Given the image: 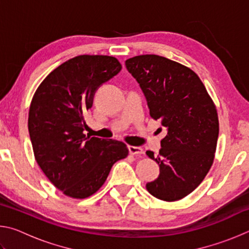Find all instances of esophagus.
Segmentation results:
<instances>
[{
  "label": "esophagus",
  "instance_id": "esophagus-1",
  "mask_svg": "<svg viewBox=\"0 0 249 249\" xmlns=\"http://www.w3.org/2000/svg\"><path fill=\"white\" fill-rule=\"evenodd\" d=\"M128 150L132 155H142L144 154V150H142L141 147H136V146H128Z\"/></svg>",
  "mask_w": 249,
  "mask_h": 249
}]
</instances>
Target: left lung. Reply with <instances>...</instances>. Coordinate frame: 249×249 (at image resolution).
<instances>
[{"label": "left lung", "mask_w": 249, "mask_h": 249, "mask_svg": "<svg viewBox=\"0 0 249 249\" xmlns=\"http://www.w3.org/2000/svg\"><path fill=\"white\" fill-rule=\"evenodd\" d=\"M140 83L149 114L168 129L155 158L160 175L146 184L151 196L174 202L196 190L213 165L218 137V116L213 100L195 71L179 62L141 54L125 61Z\"/></svg>", "instance_id": "left-lung-1"}]
</instances>
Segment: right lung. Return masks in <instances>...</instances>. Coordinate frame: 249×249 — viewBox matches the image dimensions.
<instances>
[{
	"label": "right lung",
	"instance_id": "obj_1",
	"mask_svg": "<svg viewBox=\"0 0 249 249\" xmlns=\"http://www.w3.org/2000/svg\"><path fill=\"white\" fill-rule=\"evenodd\" d=\"M121 70L115 57L81 54L53 70L32 99L28 132L34 156L50 182L72 199L94 195L112 166L128 156L123 142L83 134L95 91Z\"/></svg>",
	"mask_w": 249,
	"mask_h": 249
}]
</instances>
